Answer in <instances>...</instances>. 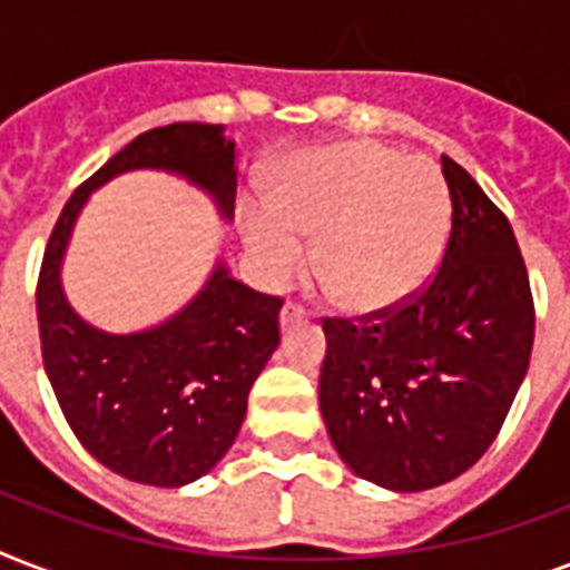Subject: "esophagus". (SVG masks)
Listing matches in <instances>:
<instances>
[{"label": "esophagus", "mask_w": 570, "mask_h": 570, "mask_svg": "<svg viewBox=\"0 0 570 570\" xmlns=\"http://www.w3.org/2000/svg\"><path fill=\"white\" fill-rule=\"evenodd\" d=\"M307 313H304V307H298V304L286 302L284 307H281V328H289V325H295V322H302Z\"/></svg>", "instance_id": "esophagus-1"}]
</instances>
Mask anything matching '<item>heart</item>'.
<instances>
[{"instance_id": "heart-1", "label": "heart", "mask_w": 570, "mask_h": 570, "mask_svg": "<svg viewBox=\"0 0 570 570\" xmlns=\"http://www.w3.org/2000/svg\"><path fill=\"white\" fill-rule=\"evenodd\" d=\"M450 230V191L429 159L387 145L346 141L298 156L245 222V245L268 284L302 266L313 236V272L340 307L379 313L405 304L434 275Z\"/></svg>"}]
</instances>
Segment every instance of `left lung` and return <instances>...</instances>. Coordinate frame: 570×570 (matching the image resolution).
<instances>
[{
	"label": "left lung",
	"mask_w": 570,
	"mask_h": 570,
	"mask_svg": "<svg viewBox=\"0 0 570 570\" xmlns=\"http://www.w3.org/2000/svg\"><path fill=\"white\" fill-rule=\"evenodd\" d=\"M452 230L420 293L357 320H322L320 407L340 459L390 491L473 468L521 387L535 337L512 224L450 156Z\"/></svg>",
	"instance_id": "1"
}]
</instances>
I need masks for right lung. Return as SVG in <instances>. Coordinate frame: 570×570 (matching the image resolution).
<instances>
[{"mask_svg": "<svg viewBox=\"0 0 570 570\" xmlns=\"http://www.w3.org/2000/svg\"><path fill=\"white\" fill-rule=\"evenodd\" d=\"M138 168L171 171L213 195L224 218L236 200V145L218 124L147 129L70 195L43 250L38 328L43 370L61 414L102 468L156 488L206 476L230 450L250 384L281 343L284 298L239 284L218 263L206 286L156 328L106 334L61 293L76 215L102 183Z\"/></svg>", "mask_w": 570, "mask_h": 570, "instance_id": "1", "label": "right lung"}]
</instances>
